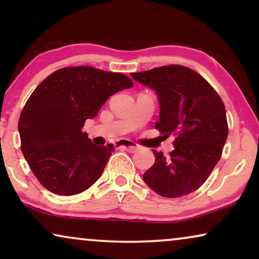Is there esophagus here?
<instances>
[{
  "label": "esophagus",
  "instance_id": "34e87169",
  "mask_svg": "<svg viewBox=\"0 0 259 259\" xmlns=\"http://www.w3.org/2000/svg\"><path fill=\"white\" fill-rule=\"evenodd\" d=\"M119 147L120 148H123V150L131 152V153H133V152H136L139 146L136 143H133V141H130V140H120L119 143Z\"/></svg>",
  "mask_w": 259,
  "mask_h": 259
}]
</instances>
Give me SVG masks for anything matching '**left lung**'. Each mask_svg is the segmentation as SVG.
<instances>
[{
  "mask_svg": "<svg viewBox=\"0 0 259 259\" xmlns=\"http://www.w3.org/2000/svg\"><path fill=\"white\" fill-rule=\"evenodd\" d=\"M131 76L157 93L160 112L155 128L164 137L176 136L169 158L152 150L155 161L143 175L144 182L162 197L194 192L217 165L228 138L221 97L203 76L184 66H162Z\"/></svg>",
  "mask_w": 259,
  "mask_h": 259,
  "instance_id": "obj_1",
  "label": "left lung"
}]
</instances>
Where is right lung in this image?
<instances>
[{"label":"right lung","instance_id":"1","mask_svg":"<svg viewBox=\"0 0 259 259\" xmlns=\"http://www.w3.org/2000/svg\"><path fill=\"white\" fill-rule=\"evenodd\" d=\"M133 87L120 73L88 66L56 70L35 88L19 120L21 150L41 185L74 196L100 178L113 145L98 146L82 127L116 92Z\"/></svg>","mask_w":259,"mask_h":259}]
</instances>
